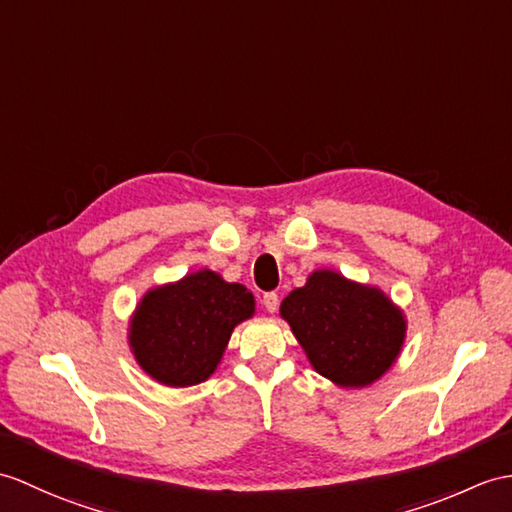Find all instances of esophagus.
Segmentation results:
<instances>
[{
    "label": "esophagus",
    "mask_w": 512,
    "mask_h": 512,
    "mask_svg": "<svg viewBox=\"0 0 512 512\" xmlns=\"http://www.w3.org/2000/svg\"><path fill=\"white\" fill-rule=\"evenodd\" d=\"M261 303H264V307L270 314H275L277 307H279V294L277 292H266L264 299H261Z\"/></svg>",
    "instance_id": "1"
}]
</instances>
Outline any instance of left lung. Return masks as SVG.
<instances>
[{"instance_id":"8db88e82","label":"left lung","mask_w":512,"mask_h":512,"mask_svg":"<svg viewBox=\"0 0 512 512\" xmlns=\"http://www.w3.org/2000/svg\"><path fill=\"white\" fill-rule=\"evenodd\" d=\"M279 312L314 371L342 388L377 382L397 362L408 329L382 290L327 268L285 296Z\"/></svg>"}]
</instances>
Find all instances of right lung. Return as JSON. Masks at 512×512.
Returning a JSON list of instances; mask_svg holds the SVG:
<instances>
[{
  "label": "right lung",
  "mask_w": 512,
  "mask_h": 512,
  "mask_svg": "<svg viewBox=\"0 0 512 512\" xmlns=\"http://www.w3.org/2000/svg\"><path fill=\"white\" fill-rule=\"evenodd\" d=\"M253 314V292L202 268L141 296L128 323V344L154 382L196 386L216 373L233 329Z\"/></svg>",
  "instance_id": "1"
}]
</instances>
